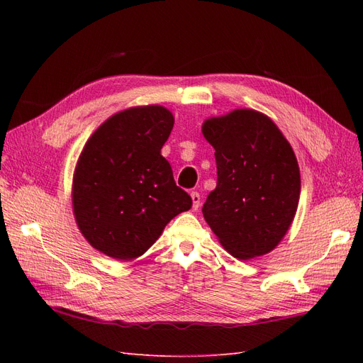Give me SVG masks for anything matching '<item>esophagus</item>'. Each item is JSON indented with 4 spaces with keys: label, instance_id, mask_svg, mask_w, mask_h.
<instances>
[{
    "label": "esophagus",
    "instance_id": "1",
    "mask_svg": "<svg viewBox=\"0 0 363 363\" xmlns=\"http://www.w3.org/2000/svg\"><path fill=\"white\" fill-rule=\"evenodd\" d=\"M191 199H192V208L194 211H199V207H200V194L199 192H192L191 194Z\"/></svg>",
    "mask_w": 363,
    "mask_h": 363
}]
</instances>
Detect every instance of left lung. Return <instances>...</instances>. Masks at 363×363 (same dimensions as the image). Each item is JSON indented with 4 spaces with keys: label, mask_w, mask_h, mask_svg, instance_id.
Instances as JSON below:
<instances>
[{
    "label": "left lung",
    "mask_w": 363,
    "mask_h": 363,
    "mask_svg": "<svg viewBox=\"0 0 363 363\" xmlns=\"http://www.w3.org/2000/svg\"><path fill=\"white\" fill-rule=\"evenodd\" d=\"M203 136L215 148L218 182L203 216L230 255L248 260L276 248L294 221L301 179L295 152L265 113L235 108L207 118Z\"/></svg>",
    "instance_id": "8db88e82"
}]
</instances>
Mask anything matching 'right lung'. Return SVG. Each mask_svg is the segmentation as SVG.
<instances>
[{
    "label": "right lung",
    "mask_w": 363,
    "mask_h": 363,
    "mask_svg": "<svg viewBox=\"0 0 363 363\" xmlns=\"http://www.w3.org/2000/svg\"><path fill=\"white\" fill-rule=\"evenodd\" d=\"M172 127L167 107L136 106L107 118L84 144L72 177V212L80 233L103 255L138 259L192 207L160 152Z\"/></svg>",
    "instance_id": "right-lung-1"
}]
</instances>
